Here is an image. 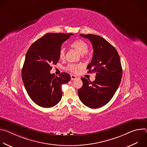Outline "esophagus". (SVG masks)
Instances as JSON below:
<instances>
[{
    "instance_id": "obj_1",
    "label": "esophagus",
    "mask_w": 147,
    "mask_h": 147,
    "mask_svg": "<svg viewBox=\"0 0 147 147\" xmlns=\"http://www.w3.org/2000/svg\"><path fill=\"white\" fill-rule=\"evenodd\" d=\"M77 78V77L73 74L71 75V80H75Z\"/></svg>"
}]
</instances>
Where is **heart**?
Wrapping results in <instances>:
<instances>
[{
  "instance_id": "obj_1",
  "label": "heart",
  "mask_w": 147,
  "mask_h": 147,
  "mask_svg": "<svg viewBox=\"0 0 147 147\" xmlns=\"http://www.w3.org/2000/svg\"><path fill=\"white\" fill-rule=\"evenodd\" d=\"M71 47L78 51L81 55L82 57H84L86 55L88 51V45L86 43L84 40L82 39H77L73 41L71 44ZM66 56V51L65 48H61L59 52V57L61 60H64ZM81 68V65H69L67 67V69L69 71L76 73L78 70Z\"/></svg>"
}]
</instances>
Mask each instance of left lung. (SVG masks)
<instances>
[{"instance_id": "obj_1", "label": "left lung", "mask_w": 147, "mask_h": 147, "mask_svg": "<svg viewBox=\"0 0 147 147\" xmlns=\"http://www.w3.org/2000/svg\"><path fill=\"white\" fill-rule=\"evenodd\" d=\"M92 43L94 54L87 66L88 73H96L91 82L82 77L83 85L78 91L80 100L86 106L96 109L107 104L117 90L122 76L120 59L116 49L102 37L80 34Z\"/></svg>"}]
</instances>
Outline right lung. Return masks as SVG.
<instances>
[{
  "instance_id": "obj_1",
  "label": "right lung",
  "mask_w": 147,
  "mask_h": 147,
  "mask_svg": "<svg viewBox=\"0 0 147 147\" xmlns=\"http://www.w3.org/2000/svg\"><path fill=\"white\" fill-rule=\"evenodd\" d=\"M73 34L48 33L31 45L23 65L22 76L26 90L34 102L43 108H51L61 100V86L71 79L61 73L59 77L51 74L52 66L59 60L62 44Z\"/></svg>"
}]
</instances>
